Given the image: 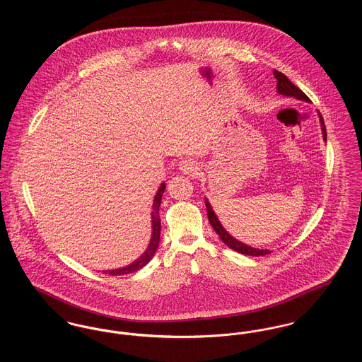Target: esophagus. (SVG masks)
Listing matches in <instances>:
<instances>
[{
  "label": "esophagus",
  "instance_id": "1",
  "mask_svg": "<svg viewBox=\"0 0 362 362\" xmlns=\"http://www.w3.org/2000/svg\"><path fill=\"white\" fill-rule=\"evenodd\" d=\"M179 170L182 173H189V175H195V173H199V164L191 158H185L179 163Z\"/></svg>",
  "mask_w": 362,
  "mask_h": 362
}]
</instances>
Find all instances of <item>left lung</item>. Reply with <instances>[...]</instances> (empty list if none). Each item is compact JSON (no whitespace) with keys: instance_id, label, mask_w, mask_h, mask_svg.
<instances>
[{"instance_id":"1","label":"left lung","mask_w":362,"mask_h":362,"mask_svg":"<svg viewBox=\"0 0 362 362\" xmlns=\"http://www.w3.org/2000/svg\"><path fill=\"white\" fill-rule=\"evenodd\" d=\"M274 77H276V92H278V95L288 96V98H294V99H297V100H303V102L310 103V98H308L300 88H297V86H294L292 81H291L285 74H282V73L278 71V70H274ZM317 115H319V121H320V126H322L323 139L327 141L326 126H325V122H323V118H322V115H320L319 111H317ZM205 204H206L209 223L213 226V229L216 230V233L220 236V239L224 241L225 244H226L229 248H232L233 251H236V252H239V254L250 255V257H263V255H267V254L272 252L270 250H259V248L247 245V244L241 243V241L238 240V239H235L232 235H229V233L226 232V229H225L223 224L220 223V220L217 218V216H216V213H214V210H213V207L210 205V202H209L207 198H205Z\"/></svg>"}]
</instances>
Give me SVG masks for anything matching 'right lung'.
I'll use <instances>...</instances> for the list:
<instances>
[{
  "instance_id": "add662e5",
  "label": "right lung",
  "mask_w": 362,
  "mask_h": 362,
  "mask_svg": "<svg viewBox=\"0 0 362 362\" xmlns=\"http://www.w3.org/2000/svg\"><path fill=\"white\" fill-rule=\"evenodd\" d=\"M165 189V183H161L160 187L156 192L155 199H153V206H152V236H151V241L148 244V248L145 250V252L136 259L133 263L121 267V269H115V270H104V274H111V276H124L129 273H134L139 269H142L145 264H148L151 262V259L153 258V255L157 251L158 247V241H160V230H161V223H160V216H158V209L161 205V197L163 192Z\"/></svg>"
}]
</instances>
